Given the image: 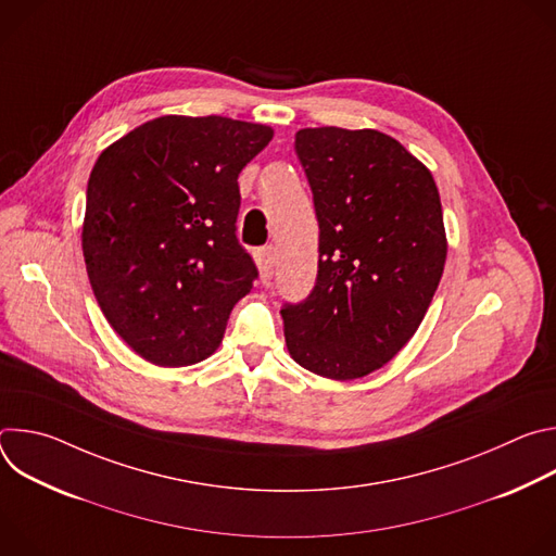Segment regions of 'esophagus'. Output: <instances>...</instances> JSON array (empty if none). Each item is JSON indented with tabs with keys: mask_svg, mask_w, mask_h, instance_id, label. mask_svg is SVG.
I'll return each instance as SVG.
<instances>
[{
	"mask_svg": "<svg viewBox=\"0 0 556 556\" xmlns=\"http://www.w3.org/2000/svg\"><path fill=\"white\" fill-rule=\"evenodd\" d=\"M255 257H257V266H260L262 279H264V281L273 279L275 262H277V251H275V247H264V249H260Z\"/></svg>",
	"mask_w": 556,
	"mask_h": 556,
	"instance_id": "esophagus-1",
	"label": "esophagus"
}]
</instances>
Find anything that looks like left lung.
Listing matches in <instances>:
<instances>
[{
	"instance_id": "obj_1",
	"label": "left lung",
	"mask_w": 556,
	"mask_h": 556,
	"mask_svg": "<svg viewBox=\"0 0 556 556\" xmlns=\"http://www.w3.org/2000/svg\"><path fill=\"white\" fill-rule=\"evenodd\" d=\"M294 151L319 222V270L303 301L281 307L286 345L314 374L361 378L407 345L438 290L440 193L431 172L376 129H301Z\"/></svg>"
}]
</instances>
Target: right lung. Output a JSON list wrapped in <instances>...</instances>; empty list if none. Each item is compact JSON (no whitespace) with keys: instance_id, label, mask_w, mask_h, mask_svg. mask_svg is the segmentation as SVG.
I'll list each match as a JSON object with an SVG mask.
<instances>
[{"instance_id":"obj_1","label":"right lung","mask_w":556,"mask_h":556,"mask_svg":"<svg viewBox=\"0 0 556 556\" xmlns=\"http://www.w3.org/2000/svg\"><path fill=\"white\" fill-rule=\"evenodd\" d=\"M270 138L266 125L226 116H161L99 155L84 222L88 277L110 326L149 363L211 356L260 277L237 240V178Z\"/></svg>"}]
</instances>
